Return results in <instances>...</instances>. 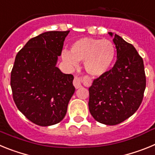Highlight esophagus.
Segmentation results:
<instances>
[{"mask_svg":"<svg viewBox=\"0 0 155 155\" xmlns=\"http://www.w3.org/2000/svg\"><path fill=\"white\" fill-rule=\"evenodd\" d=\"M73 84L75 87V88H80L81 87V78L80 77H74L73 81Z\"/></svg>","mask_w":155,"mask_h":155,"instance_id":"obj_1","label":"esophagus"}]
</instances>
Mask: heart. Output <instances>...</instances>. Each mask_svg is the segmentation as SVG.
I'll return each mask as SVG.
<instances>
[{"label": "heart", "mask_w": 155, "mask_h": 155, "mask_svg": "<svg viewBox=\"0 0 155 155\" xmlns=\"http://www.w3.org/2000/svg\"><path fill=\"white\" fill-rule=\"evenodd\" d=\"M63 60L72 68H76L78 61H84V69L92 76H101L113 65L116 57L114 44L106 39L81 38L71 46V53L64 50Z\"/></svg>", "instance_id": "obj_1"}]
</instances>
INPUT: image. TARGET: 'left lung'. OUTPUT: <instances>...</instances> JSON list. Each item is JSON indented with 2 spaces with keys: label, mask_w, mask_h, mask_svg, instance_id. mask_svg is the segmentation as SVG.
I'll use <instances>...</instances> for the list:
<instances>
[{
  "label": "left lung",
  "mask_w": 155,
  "mask_h": 155,
  "mask_svg": "<svg viewBox=\"0 0 155 155\" xmlns=\"http://www.w3.org/2000/svg\"><path fill=\"white\" fill-rule=\"evenodd\" d=\"M113 42L117 60L113 68L94 79L88 102L94 120L110 126L124 122L137 110L146 87L143 61L136 49L118 35Z\"/></svg>",
  "instance_id": "1"
}]
</instances>
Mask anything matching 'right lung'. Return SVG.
Wrapping results in <instances>:
<instances>
[{
    "label": "right lung",
    "mask_w": 155,
    "mask_h": 155,
    "mask_svg": "<svg viewBox=\"0 0 155 155\" xmlns=\"http://www.w3.org/2000/svg\"><path fill=\"white\" fill-rule=\"evenodd\" d=\"M68 31H46L28 41L17 53L11 72L14 102L36 125L47 127L64 118L74 93V76L56 67Z\"/></svg>",
    "instance_id": "right-lung-1"
}]
</instances>
